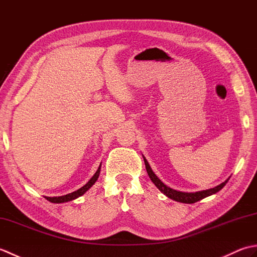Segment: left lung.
<instances>
[{"label":"left lung","mask_w":257,"mask_h":257,"mask_svg":"<svg viewBox=\"0 0 257 257\" xmlns=\"http://www.w3.org/2000/svg\"><path fill=\"white\" fill-rule=\"evenodd\" d=\"M144 160H145V165H146V169H147V172H148V176L151 179V181L155 183L156 187L159 189L163 194H166L168 198H170L174 201H178V202H182V203H195V202H198L202 199L206 198V196L214 194L216 192H219V191L224 187V185L227 183L228 179L226 181H224L223 183H221L220 185H217V187L213 188V189H209V190H204V191H200V192H195V193H185V192H180V191L177 190H173L171 188L167 187V185L163 183L161 180L158 178L155 172L151 170V168L149 166L148 161L146 160V158L144 157Z\"/></svg>","instance_id":"1"}]
</instances>
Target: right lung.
<instances>
[{"label":"right lung","mask_w":257,"mask_h":257,"mask_svg":"<svg viewBox=\"0 0 257 257\" xmlns=\"http://www.w3.org/2000/svg\"><path fill=\"white\" fill-rule=\"evenodd\" d=\"M99 173H100V166H99V168H98V170L96 171V173L94 174V177H92L89 180V181L84 185V187H81L77 191H75V192H72V193L66 194V195H63V196H54V198H48V196H45V198L50 202H53V203H63V202L72 201V200H74L76 198H78V196L83 195L86 192V191L88 190L91 187V185L97 181L98 177H99Z\"/></svg>","instance_id":"right-lung-1"}]
</instances>
